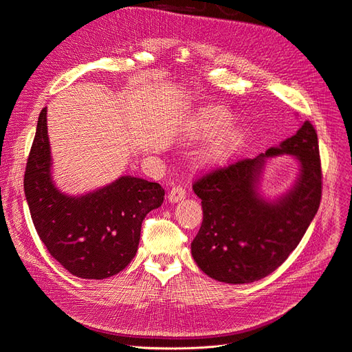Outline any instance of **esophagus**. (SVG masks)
I'll use <instances>...</instances> for the list:
<instances>
[{"label": "esophagus", "instance_id": "34e87169", "mask_svg": "<svg viewBox=\"0 0 352 352\" xmlns=\"http://www.w3.org/2000/svg\"><path fill=\"white\" fill-rule=\"evenodd\" d=\"M184 197H186V188H183L181 186H174L168 192V201L171 203H178Z\"/></svg>", "mask_w": 352, "mask_h": 352}]
</instances>
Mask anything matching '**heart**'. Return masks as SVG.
I'll return each instance as SVG.
<instances>
[{
  "instance_id": "b5f03b06",
  "label": "heart",
  "mask_w": 352,
  "mask_h": 352,
  "mask_svg": "<svg viewBox=\"0 0 352 352\" xmlns=\"http://www.w3.org/2000/svg\"><path fill=\"white\" fill-rule=\"evenodd\" d=\"M225 122H226V118L221 111H217V109L208 111L206 114L203 116V120H201V131L205 134H213V133H217L221 127H223ZM225 143H226L225 138L218 139L217 142H214L209 147V156H212V157L219 156L222 153V151L225 149Z\"/></svg>"
}]
</instances>
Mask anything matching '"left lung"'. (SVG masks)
I'll list each match as a JSON object with an SVG mask.
<instances>
[{
	"instance_id": "obj_1",
	"label": "left lung",
	"mask_w": 352,
	"mask_h": 352,
	"mask_svg": "<svg viewBox=\"0 0 352 352\" xmlns=\"http://www.w3.org/2000/svg\"><path fill=\"white\" fill-rule=\"evenodd\" d=\"M289 154L299 162L294 184L269 199L259 184L267 159ZM192 190L201 199L203 222L191 243V256L212 279L250 283L276 270L296 250L322 197L317 133L304 121L291 138L253 160L222 166Z\"/></svg>"
}]
</instances>
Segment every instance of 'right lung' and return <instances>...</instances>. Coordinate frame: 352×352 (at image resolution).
Wrapping results in <instances>:
<instances>
[{
    "label": "right lung",
    "mask_w": 352,
    "mask_h": 352,
    "mask_svg": "<svg viewBox=\"0 0 352 352\" xmlns=\"http://www.w3.org/2000/svg\"><path fill=\"white\" fill-rule=\"evenodd\" d=\"M25 195L36 232L50 254L77 278L117 275L138 253L142 222L164 203L165 190L151 181L121 175L85 195H67L55 186L47 108L25 173Z\"/></svg>",
    "instance_id": "1"
}]
</instances>
